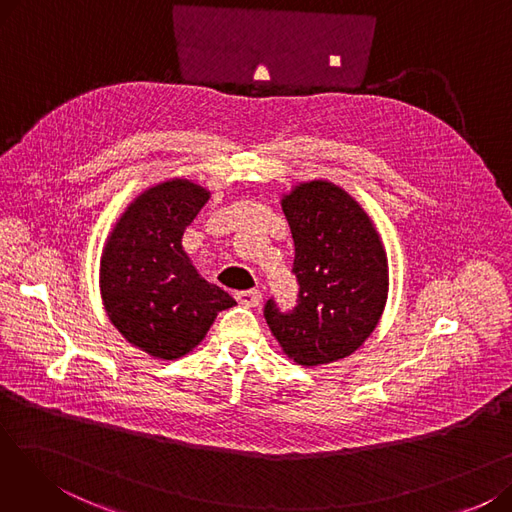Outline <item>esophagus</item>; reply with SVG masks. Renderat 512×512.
Masks as SVG:
<instances>
[{"mask_svg": "<svg viewBox=\"0 0 512 512\" xmlns=\"http://www.w3.org/2000/svg\"><path fill=\"white\" fill-rule=\"evenodd\" d=\"M236 301L242 307H257L259 301H261V292L257 288H253V290H240V292H236Z\"/></svg>", "mask_w": 512, "mask_h": 512, "instance_id": "esophagus-1", "label": "esophagus"}]
</instances>
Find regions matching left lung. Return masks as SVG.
Here are the masks:
<instances>
[{
	"label": "left lung",
	"instance_id": "left-lung-1",
	"mask_svg": "<svg viewBox=\"0 0 512 512\" xmlns=\"http://www.w3.org/2000/svg\"><path fill=\"white\" fill-rule=\"evenodd\" d=\"M282 209L299 294L292 311L267 301V326L299 365L344 359L369 338L386 305L388 261L380 236L359 203L326 180L299 184Z\"/></svg>",
	"mask_w": 512,
	"mask_h": 512
}]
</instances>
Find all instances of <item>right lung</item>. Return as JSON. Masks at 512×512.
I'll return each instance as SVG.
<instances>
[{"label":"right lung","instance_id":"right-lung-1","mask_svg":"<svg viewBox=\"0 0 512 512\" xmlns=\"http://www.w3.org/2000/svg\"><path fill=\"white\" fill-rule=\"evenodd\" d=\"M188 180L161 182L118 220L101 257V297L120 334L157 359H178L236 301L203 280L182 251V234L207 203Z\"/></svg>","mask_w":512,"mask_h":512}]
</instances>
